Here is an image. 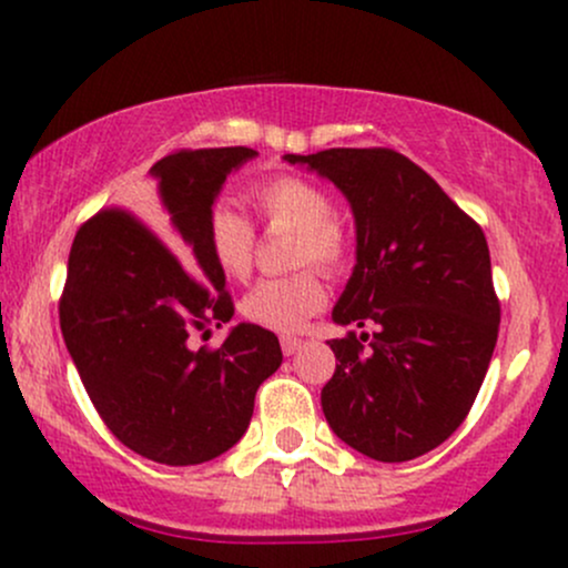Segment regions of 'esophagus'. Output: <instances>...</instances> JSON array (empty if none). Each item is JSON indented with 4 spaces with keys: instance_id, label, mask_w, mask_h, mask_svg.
<instances>
[{
    "instance_id": "obj_1",
    "label": "esophagus",
    "mask_w": 568,
    "mask_h": 568,
    "mask_svg": "<svg viewBox=\"0 0 568 568\" xmlns=\"http://www.w3.org/2000/svg\"><path fill=\"white\" fill-rule=\"evenodd\" d=\"M302 338H298V336H283V338H280V347H283V352H285V355H293V352H298V349H302Z\"/></svg>"
}]
</instances>
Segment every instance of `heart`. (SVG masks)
<instances>
[{
  "mask_svg": "<svg viewBox=\"0 0 568 568\" xmlns=\"http://www.w3.org/2000/svg\"><path fill=\"white\" fill-rule=\"evenodd\" d=\"M251 202L266 230L293 232L291 264H315L317 270H344L349 262L352 240L347 226L334 216V200L315 181L298 175H277L253 186ZM207 247L213 262L226 277L245 280L256 256V232L237 207L216 202L207 213ZM325 304L323 280L315 270L293 272L288 277H270L245 293L240 312L258 328L291 334L298 331Z\"/></svg>",
  "mask_w": 568,
  "mask_h": 568,
  "instance_id": "heart-1",
  "label": "heart"
}]
</instances>
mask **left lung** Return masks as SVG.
<instances>
[{
  "instance_id": "8db88e82",
  "label": "left lung",
  "mask_w": 568,
  "mask_h": 568,
  "mask_svg": "<svg viewBox=\"0 0 568 568\" xmlns=\"http://www.w3.org/2000/svg\"><path fill=\"white\" fill-rule=\"evenodd\" d=\"M349 200L357 264L334 306L336 371L321 403L347 446L408 462L440 446L470 414L499 334L486 234L395 149L285 154Z\"/></svg>"
}]
</instances>
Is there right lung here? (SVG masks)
I'll list each match as a JSON object with an SVG mask.
<instances>
[{
	"mask_svg": "<svg viewBox=\"0 0 568 568\" xmlns=\"http://www.w3.org/2000/svg\"><path fill=\"white\" fill-rule=\"evenodd\" d=\"M247 146L181 149L152 168L154 224L95 213L77 232L61 331L90 400L130 452L160 465H200L245 435L256 389L283 363L272 331L240 323L216 349L189 334L230 323L226 277L207 247V213Z\"/></svg>",
	"mask_w": 568,
	"mask_h": 568,
	"instance_id": "right-lung-1",
	"label": "right lung"
}]
</instances>
